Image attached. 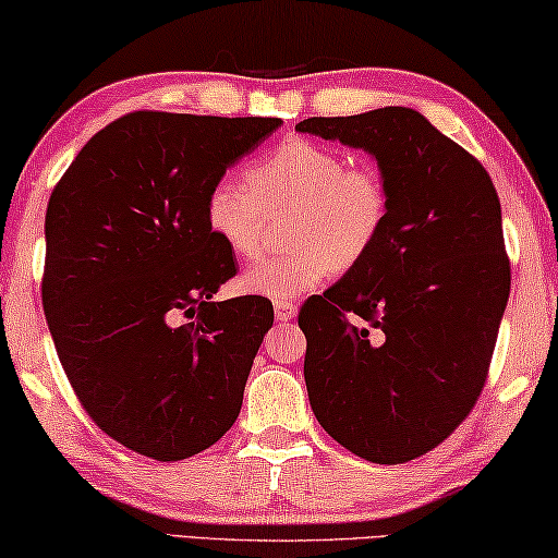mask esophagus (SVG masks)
I'll use <instances>...</instances> for the list:
<instances>
[{
    "label": "esophagus",
    "mask_w": 558,
    "mask_h": 558,
    "mask_svg": "<svg viewBox=\"0 0 558 558\" xmlns=\"http://www.w3.org/2000/svg\"><path fill=\"white\" fill-rule=\"evenodd\" d=\"M274 316H277V322H289L296 316V304L294 302H277L274 304Z\"/></svg>",
    "instance_id": "34e87169"
}]
</instances>
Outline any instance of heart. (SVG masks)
<instances>
[{
    "label": "heart",
    "instance_id": "1",
    "mask_svg": "<svg viewBox=\"0 0 558 558\" xmlns=\"http://www.w3.org/2000/svg\"><path fill=\"white\" fill-rule=\"evenodd\" d=\"M291 211L294 250L244 271L246 294L287 302L319 287L329 274L362 264L389 225L391 192L374 165H349L347 154L312 140H287L242 179L211 184L204 217L211 234L239 259H256L267 244L269 217Z\"/></svg>",
    "mask_w": 558,
    "mask_h": 558
}]
</instances>
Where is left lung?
I'll list each match as a JSON object with an SVG mask.
<instances>
[{
    "mask_svg": "<svg viewBox=\"0 0 558 558\" xmlns=\"http://www.w3.org/2000/svg\"><path fill=\"white\" fill-rule=\"evenodd\" d=\"M296 130L374 154L389 182L379 244L306 299L299 327L324 432L374 464H404L439 447L486 384L511 289L499 196L482 161L414 109Z\"/></svg>",
    "mask_w": 558,
    "mask_h": 558,
    "instance_id": "left-lung-1",
    "label": "left lung"
}]
</instances>
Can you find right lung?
Here are the masks:
<instances>
[{
  "label": "right lung",
  "mask_w": 558,
  "mask_h": 558,
  "mask_svg": "<svg viewBox=\"0 0 558 558\" xmlns=\"http://www.w3.org/2000/svg\"><path fill=\"white\" fill-rule=\"evenodd\" d=\"M274 117L132 111L84 144L49 196L41 304L57 356L101 432L190 459L236 422L271 302H211L236 259L204 217Z\"/></svg>",
  "instance_id": "add662e5"
}]
</instances>
